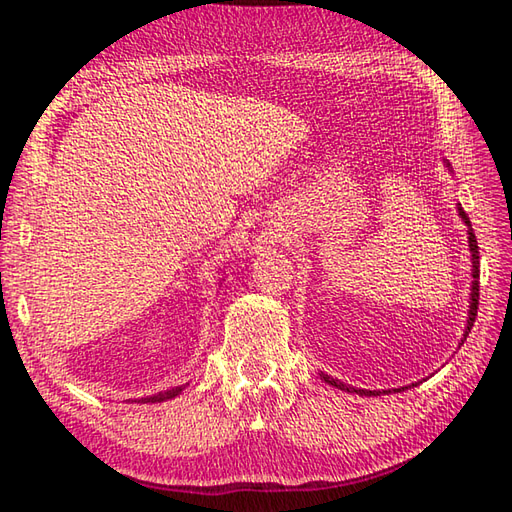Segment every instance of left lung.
I'll return each mask as SVG.
<instances>
[{
    "label": "left lung",
    "mask_w": 512,
    "mask_h": 512,
    "mask_svg": "<svg viewBox=\"0 0 512 512\" xmlns=\"http://www.w3.org/2000/svg\"><path fill=\"white\" fill-rule=\"evenodd\" d=\"M458 214H461V219L467 223V225H472L470 223V216L465 214V210L461 205H458ZM470 250H472V302H470V318H467V329H465V336L470 334V329H472V325H474V320H476V309H479V244H476V237H474V232H472V228H470ZM323 379L327 381L329 386H336V388H341V391H348V393H359V395H377V391H357V388H350V386H345V384H341L339 379H332V377H327V375H323Z\"/></svg>",
    "instance_id": "left-lung-1"
}]
</instances>
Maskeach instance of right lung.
I'll use <instances>...</instances> for the list:
<instances>
[{"label": "right lung", "instance_id": "obj_1", "mask_svg": "<svg viewBox=\"0 0 512 512\" xmlns=\"http://www.w3.org/2000/svg\"><path fill=\"white\" fill-rule=\"evenodd\" d=\"M180 391H183V388H171V391H164V393H158V395H151V397H142L140 402H144V404H149V402H164V400H171V397H176Z\"/></svg>", "mask_w": 512, "mask_h": 512}]
</instances>
